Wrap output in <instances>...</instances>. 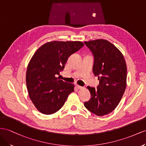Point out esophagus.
Listing matches in <instances>:
<instances>
[{
  "mask_svg": "<svg viewBox=\"0 0 146 146\" xmlns=\"http://www.w3.org/2000/svg\"><path fill=\"white\" fill-rule=\"evenodd\" d=\"M76 88H77V89H82V88H83V87H81V86H79V85H76Z\"/></svg>",
  "mask_w": 146,
  "mask_h": 146,
  "instance_id": "34e87169",
  "label": "esophagus"
}]
</instances>
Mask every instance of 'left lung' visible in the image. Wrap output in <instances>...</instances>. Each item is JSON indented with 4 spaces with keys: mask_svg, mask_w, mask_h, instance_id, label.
Here are the masks:
<instances>
[{
    "mask_svg": "<svg viewBox=\"0 0 146 146\" xmlns=\"http://www.w3.org/2000/svg\"><path fill=\"white\" fill-rule=\"evenodd\" d=\"M94 57L92 72L98 76L96 88L88 86L91 99L86 109L98 116L110 113L117 107L126 86L127 69L124 57L109 41L97 39L84 42Z\"/></svg>",
    "mask_w": 146,
    "mask_h": 146,
    "instance_id": "obj_1",
    "label": "left lung"
}]
</instances>
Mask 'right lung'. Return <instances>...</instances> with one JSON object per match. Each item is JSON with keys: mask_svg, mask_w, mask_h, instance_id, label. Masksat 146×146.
Returning a JSON list of instances; mask_svg holds the SVG:
<instances>
[{"mask_svg": "<svg viewBox=\"0 0 146 146\" xmlns=\"http://www.w3.org/2000/svg\"><path fill=\"white\" fill-rule=\"evenodd\" d=\"M84 46L80 41H53L36 50L28 65L26 82L29 96L36 109L46 115L64 105L74 84L60 80L70 56Z\"/></svg>", "mask_w": 146, "mask_h": 146, "instance_id": "obj_1", "label": "right lung"}]
</instances>
